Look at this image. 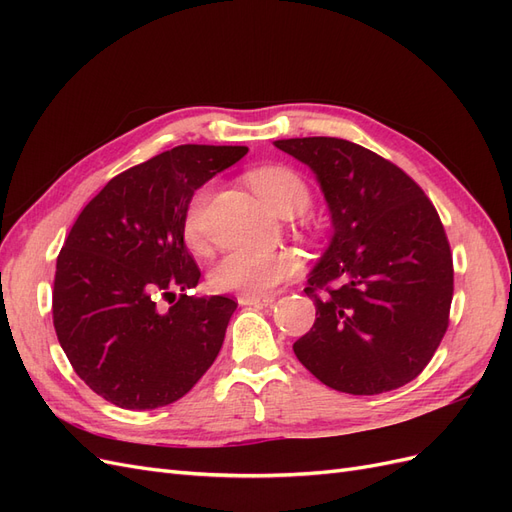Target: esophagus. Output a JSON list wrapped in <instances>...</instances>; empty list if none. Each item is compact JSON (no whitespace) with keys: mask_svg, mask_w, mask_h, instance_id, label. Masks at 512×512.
I'll return each mask as SVG.
<instances>
[{"mask_svg":"<svg viewBox=\"0 0 512 512\" xmlns=\"http://www.w3.org/2000/svg\"><path fill=\"white\" fill-rule=\"evenodd\" d=\"M237 301H239V305H265V307H269L275 301V294H262V297H260V294H239Z\"/></svg>","mask_w":512,"mask_h":512,"instance_id":"34e87169","label":"esophagus"}]
</instances>
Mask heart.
<instances>
[{"mask_svg":"<svg viewBox=\"0 0 512 512\" xmlns=\"http://www.w3.org/2000/svg\"><path fill=\"white\" fill-rule=\"evenodd\" d=\"M252 188L280 215H297L309 207V188L305 179L288 166H262L250 173ZM209 185L196 190L183 213V239L190 247L205 241V209L209 203ZM297 271V260L282 250H232L211 269L209 282L215 290L262 294Z\"/></svg>","mask_w":512,"mask_h":512,"instance_id":"obj_1","label":"heart"}]
</instances>
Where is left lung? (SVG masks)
Listing matches in <instances>:
<instances>
[{
  "label": "left lung",
  "mask_w": 512,
  "mask_h": 512,
  "mask_svg": "<svg viewBox=\"0 0 512 512\" xmlns=\"http://www.w3.org/2000/svg\"><path fill=\"white\" fill-rule=\"evenodd\" d=\"M275 147L314 170L333 237L307 275L316 322L292 350L335 391L378 395L414 380L438 350L453 254L436 207L393 162L331 136Z\"/></svg>",
  "instance_id": "1"
}]
</instances>
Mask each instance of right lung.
Listing matches in <instances>:
<instances>
[{"label": "right lung", "mask_w": 512, "mask_h": 512, "mask_svg": "<svg viewBox=\"0 0 512 512\" xmlns=\"http://www.w3.org/2000/svg\"><path fill=\"white\" fill-rule=\"evenodd\" d=\"M245 153L179 145L113 177L76 218L57 256L53 324L76 374L111 404H173L218 356L237 303L190 297L200 269L181 224L200 185ZM173 289L180 299L160 310Z\"/></svg>", "instance_id": "1"}]
</instances>
